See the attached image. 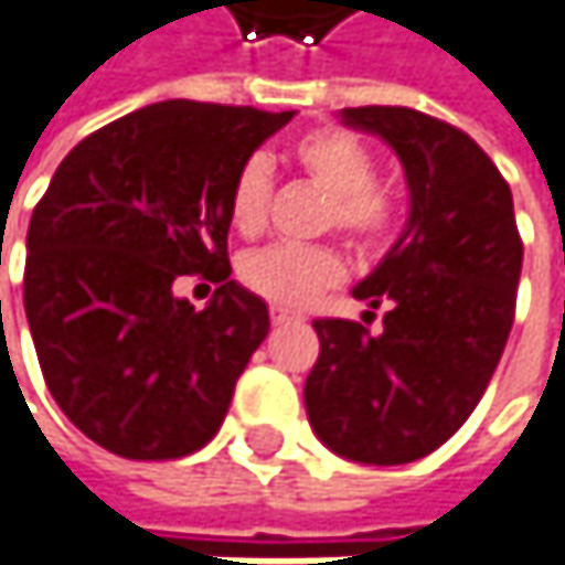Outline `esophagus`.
<instances>
[{"label":"esophagus","mask_w":565,"mask_h":565,"mask_svg":"<svg viewBox=\"0 0 565 565\" xmlns=\"http://www.w3.org/2000/svg\"><path fill=\"white\" fill-rule=\"evenodd\" d=\"M269 319H273V326H289L296 316H292V312H286V309H279V306H273V309H269Z\"/></svg>","instance_id":"esophagus-1"}]
</instances>
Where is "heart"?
<instances>
[{"label":"heart","instance_id":"1","mask_svg":"<svg viewBox=\"0 0 565 565\" xmlns=\"http://www.w3.org/2000/svg\"><path fill=\"white\" fill-rule=\"evenodd\" d=\"M299 170L329 193L322 213L326 230H339L359 253H382L398 233V200L379 183V157L359 135L345 128H316L292 143ZM273 196V167L263 153L239 163L230 186V223L243 236H256L266 226ZM345 266L332 246H266L239 263L246 289L282 309H306L326 289L342 282Z\"/></svg>","mask_w":565,"mask_h":565}]
</instances>
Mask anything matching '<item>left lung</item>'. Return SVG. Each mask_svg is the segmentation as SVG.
<instances>
[{
    "instance_id": "1",
    "label": "left lung",
    "mask_w": 565,
    "mask_h": 565,
    "mask_svg": "<svg viewBox=\"0 0 565 565\" xmlns=\"http://www.w3.org/2000/svg\"><path fill=\"white\" fill-rule=\"evenodd\" d=\"M342 121L395 147L412 213L355 286V299L388 306L382 332L352 319L312 322L319 362L306 412L339 457L412 463L467 422L490 385L513 326L523 239L503 173L460 128L392 105L345 108Z\"/></svg>"
}]
</instances>
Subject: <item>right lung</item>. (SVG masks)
<instances>
[{
	"label": "right lung",
	"instance_id": "add662e5",
	"mask_svg": "<svg viewBox=\"0 0 565 565\" xmlns=\"http://www.w3.org/2000/svg\"><path fill=\"white\" fill-rule=\"evenodd\" d=\"M206 102H160L88 135L29 223L25 316L45 385L82 434L128 460L200 450L269 332L259 296L230 279V186L292 121ZM180 275L217 282L196 313Z\"/></svg>",
	"mask_w": 565,
	"mask_h": 565
}]
</instances>
